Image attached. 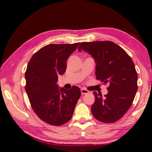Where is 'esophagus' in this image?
<instances>
[{"label":"esophagus","instance_id":"obj_1","mask_svg":"<svg viewBox=\"0 0 152 152\" xmlns=\"http://www.w3.org/2000/svg\"><path fill=\"white\" fill-rule=\"evenodd\" d=\"M80 91H81V94H83V95L89 93V91H87L86 89H81Z\"/></svg>","mask_w":152,"mask_h":152}]
</instances>
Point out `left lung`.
<instances>
[{"mask_svg": "<svg viewBox=\"0 0 152 152\" xmlns=\"http://www.w3.org/2000/svg\"><path fill=\"white\" fill-rule=\"evenodd\" d=\"M78 50H84L94 59L96 79L109 84L104 97L93 92L95 102L91 107L92 114L104 123L117 121L131 107L137 90V74L132 59L111 41L82 42Z\"/></svg>", "mask_w": 152, "mask_h": 152, "instance_id": "obj_1", "label": "left lung"}]
</instances>
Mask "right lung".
<instances>
[{
  "mask_svg": "<svg viewBox=\"0 0 152 152\" xmlns=\"http://www.w3.org/2000/svg\"><path fill=\"white\" fill-rule=\"evenodd\" d=\"M80 43L49 44L35 53L25 73V90L34 112L41 120L53 126H61L72 117L80 89L59 87L58 75L66 69L67 59Z\"/></svg>",
  "mask_w": 152,
  "mask_h": 152,
  "instance_id": "right-lung-1",
  "label": "right lung"
}]
</instances>
